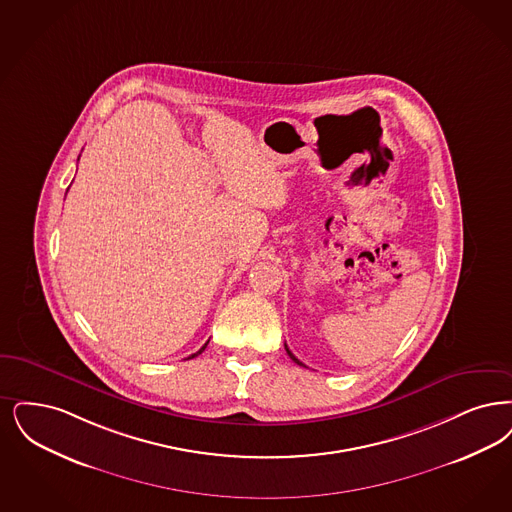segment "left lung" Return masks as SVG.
<instances>
[{
  "label": "left lung",
  "instance_id": "8db88e82",
  "mask_svg": "<svg viewBox=\"0 0 512 512\" xmlns=\"http://www.w3.org/2000/svg\"><path fill=\"white\" fill-rule=\"evenodd\" d=\"M286 350H287V354H289V358H291V360H293V362H295V364H299V366H303V364H301V362H299V360H297V358H295V356H293V352H291V350H289V348H287V345H286Z\"/></svg>",
  "mask_w": 512,
  "mask_h": 512
}]
</instances>
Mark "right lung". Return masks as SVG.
<instances>
[{
    "mask_svg": "<svg viewBox=\"0 0 512 512\" xmlns=\"http://www.w3.org/2000/svg\"><path fill=\"white\" fill-rule=\"evenodd\" d=\"M205 347H207V345H204V347L200 348V350H198V352H196V354H192V356H188V358H194V356H198V354H202V352H204V350H205Z\"/></svg>",
    "mask_w": 512,
    "mask_h": 512,
    "instance_id": "obj_1",
    "label": "right lung"
}]
</instances>
